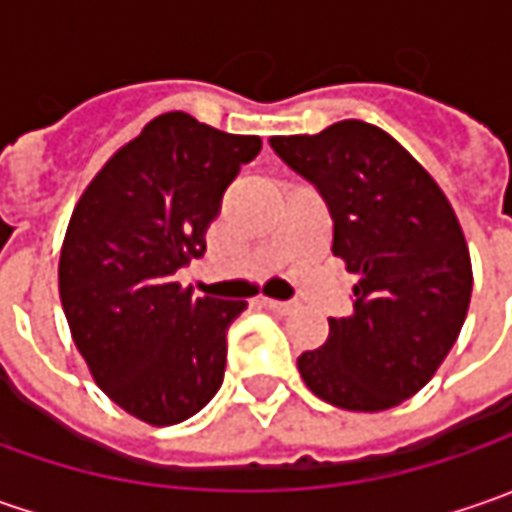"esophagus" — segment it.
Wrapping results in <instances>:
<instances>
[{"instance_id":"obj_1","label":"esophagus","mask_w":512,"mask_h":512,"mask_svg":"<svg viewBox=\"0 0 512 512\" xmlns=\"http://www.w3.org/2000/svg\"><path fill=\"white\" fill-rule=\"evenodd\" d=\"M262 305H265L267 310H273V313H279V316H285V313H290V310H293V305H290V302H279V299H265Z\"/></svg>"}]
</instances>
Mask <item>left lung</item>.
<instances>
[{
  "mask_svg": "<svg viewBox=\"0 0 512 512\" xmlns=\"http://www.w3.org/2000/svg\"><path fill=\"white\" fill-rule=\"evenodd\" d=\"M333 219V256L353 285V313L299 356L305 384L359 413L396 407L433 379L459 339L473 267L462 225L436 179L382 128L344 119L316 136H273Z\"/></svg>",
  "mask_w": 512,
  "mask_h": 512,
  "instance_id": "1",
  "label": "left lung"
}]
</instances>
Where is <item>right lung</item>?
Here are the masks:
<instances>
[{"instance_id": "1", "label": "right lung", "mask_w": 512, "mask_h": 512, "mask_svg": "<svg viewBox=\"0 0 512 512\" xmlns=\"http://www.w3.org/2000/svg\"><path fill=\"white\" fill-rule=\"evenodd\" d=\"M262 150L170 110L93 176L59 256L70 336L110 402L153 427L199 413L222 387L227 327L247 302L173 282L205 253L227 185Z\"/></svg>"}]
</instances>
